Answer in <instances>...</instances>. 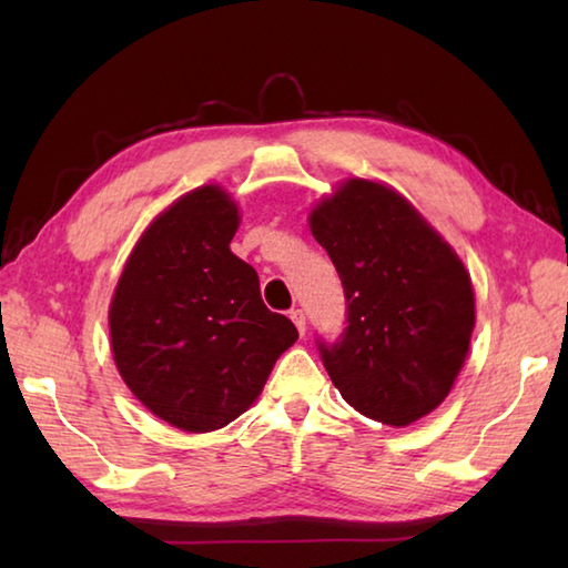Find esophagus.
Returning <instances> with one entry per match:
<instances>
[{
  "instance_id": "obj_1",
  "label": "esophagus",
  "mask_w": 568,
  "mask_h": 568,
  "mask_svg": "<svg viewBox=\"0 0 568 568\" xmlns=\"http://www.w3.org/2000/svg\"><path fill=\"white\" fill-rule=\"evenodd\" d=\"M291 320L295 322V327H297V332L300 334H305L307 332V322H305V312L300 310V307H293L291 310Z\"/></svg>"
}]
</instances>
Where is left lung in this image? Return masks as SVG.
Returning a JSON list of instances; mask_svg holds the SVG:
<instances>
[{"label": "left lung", "mask_w": 568, "mask_h": 568, "mask_svg": "<svg viewBox=\"0 0 568 568\" xmlns=\"http://www.w3.org/2000/svg\"><path fill=\"white\" fill-rule=\"evenodd\" d=\"M310 229L346 297L339 339H317L332 383L383 425L429 415L449 395L476 324L462 258L403 195L361 178L317 204Z\"/></svg>", "instance_id": "8db88e82"}]
</instances>
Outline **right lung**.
<instances>
[{"label":"right lung","instance_id":"right-lung-1","mask_svg":"<svg viewBox=\"0 0 568 568\" xmlns=\"http://www.w3.org/2000/svg\"><path fill=\"white\" fill-rule=\"evenodd\" d=\"M239 210L202 185L155 216L131 251L110 307L114 364L168 425L222 429L261 395L297 339L263 305L258 275L234 256Z\"/></svg>","mask_w":568,"mask_h":568}]
</instances>
